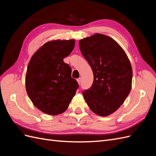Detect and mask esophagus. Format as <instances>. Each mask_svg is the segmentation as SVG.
Returning a JSON list of instances; mask_svg holds the SVG:
<instances>
[{
	"mask_svg": "<svg viewBox=\"0 0 156 156\" xmlns=\"http://www.w3.org/2000/svg\"><path fill=\"white\" fill-rule=\"evenodd\" d=\"M77 83H78V84H81V78H79V79H77Z\"/></svg>",
	"mask_w": 156,
	"mask_h": 156,
	"instance_id": "34e87169",
	"label": "esophagus"
}]
</instances>
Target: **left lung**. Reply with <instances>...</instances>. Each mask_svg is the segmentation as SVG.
Segmentation results:
<instances>
[{
    "label": "left lung",
    "mask_w": 156,
    "mask_h": 156,
    "mask_svg": "<svg viewBox=\"0 0 156 156\" xmlns=\"http://www.w3.org/2000/svg\"><path fill=\"white\" fill-rule=\"evenodd\" d=\"M79 43L94 77L92 87L83 92L84 99L97 115H110L131 91L133 71L129 60L121 46L104 34L97 33Z\"/></svg>",
    "instance_id": "8db88e82"
}]
</instances>
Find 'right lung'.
Returning <instances> with one entry per match:
<instances>
[{"label": "right lung", "mask_w": 156, "mask_h": 156, "mask_svg": "<svg viewBox=\"0 0 156 156\" xmlns=\"http://www.w3.org/2000/svg\"><path fill=\"white\" fill-rule=\"evenodd\" d=\"M75 40L46 42L32 55L28 65L25 86L34 105L45 114L55 116L66 111L79 87L72 78V69L64 62L74 48Z\"/></svg>", "instance_id": "add662e5"}]
</instances>
